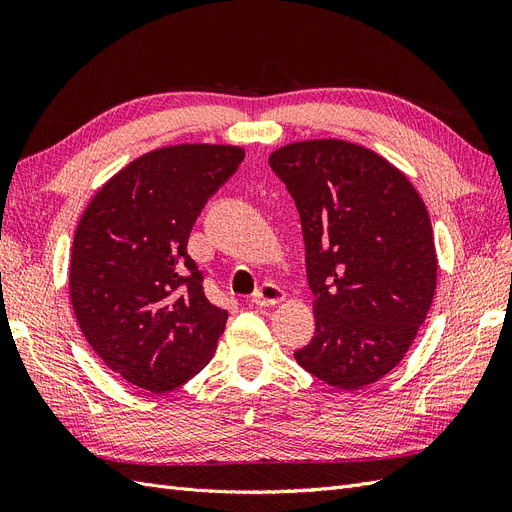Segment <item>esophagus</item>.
Here are the masks:
<instances>
[{
  "instance_id": "esophagus-1",
  "label": "esophagus",
  "mask_w": 512,
  "mask_h": 512,
  "mask_svg": "<svg viewBox=\"0 0 512 512\" xmlns=\"http://www.w3.org/2000/svg\"><path fill=\"white\" fill-rule=\"evenodd\" d=\"M284 299H286V292L273 282H265L254 292V303L258 307H273L277 303H282Z\"/></svg>"
}]
</instances>
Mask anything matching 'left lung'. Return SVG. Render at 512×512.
Wrapping results in <instances>:
<instances>
[{
	"label": "left lung",
	"instance_id": "obj_1",
	"mask_svg": "<svg viewBox=\"0 0 512 512\" xmlns=\"http://www.w3.org/2000/svg\"><path fill=\"white\" fill-rule=\"evenodd\" d=\"M269 164L299 209L316 297L314 337L294 359L335 389H363L404 359L431 307L427 207L391 162L337 138L280 147Z\"/></svg>",
	"mask_w": 512,
	"mask_h": 512
}]
</instances>
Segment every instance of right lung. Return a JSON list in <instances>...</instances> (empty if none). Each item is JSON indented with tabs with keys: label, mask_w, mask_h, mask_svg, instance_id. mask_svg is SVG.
<instances>
[{
	"label": "right lung",
	"mask_w": 512,
	"mask_h": 512,
	"mask_svg": "<svg viewBox=\"0 0 512 512\" xmlns=\"http://www.w3.org/2000/svg\"><path fill=\"white\" fill-rule=\"evenodd\" d=\"M243 158L232 145L149 151L102 185L76 226V322L100 359L138 389L166 393L185 384L224 333L228 312L207 299L188 239Z\"/></svg>",
	"instance_id": "1"
}]
</instances>
